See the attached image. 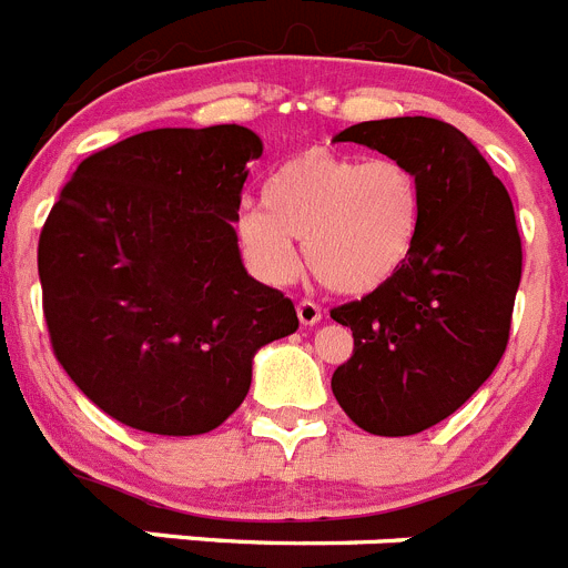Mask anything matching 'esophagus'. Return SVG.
Returning <instances> with one entry per match:
<instances>
[{"mask_svg": "<svg viewBox=\"0 0 568 568\" xmlns=\"http://www.w3.org/2000/svg\"><path fill=\"white\" fill-rule=\"evenodd\" d=\"M295 313H298V321L304 324V327H315V324L321 321V307L315 304V301H298Z\"/></svg>", "mask_w": 568, "mask_h": 568, "instance_id": "esophagus-1", "label": "esophagus"}]
</instances>
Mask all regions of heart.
Masks as SVG:
<instances>
[{"label": "heart", "instance_id": "b5f03b06", "mask_svg": "<svg viewBox=\"0 0 568 568\" xmlns=\"http://www.w3.org/2000/svg\"><path fill=\"white\" fill-rule=\"evenodd\" d=\"M424 193L393 155L361 159L310 148L275 164L261 204L235 219L241 250L273 284L298 273V241L315 278L333 293L364 295L393 278L420 230Z\"/></svg>", "mask_w": 568, "mask_h": 568}]
</instances>
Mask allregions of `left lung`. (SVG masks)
<instances>
[{"instance_id":"1","label":"left lung","mask_w":568,"mask_h":568,"mask_svg":"<svg viewBox=\"0 0 568 568\" xmlns=\"http://www.w3.org/2000/svg\"><path fill=\"white\" fill-rule=\"evenodd\" d=\"M333 142L400 159L424 193L404 267L329 313L355 338L333 373V395L366 433H424L460 409L504 358L524 261L515 207L480 150L438 119L361 122Z\"/></svg>"}]
</instances>
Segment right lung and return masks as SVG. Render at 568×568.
Segmentation results:
<instances>
[{
	"label": "right lung",
	"instance_id": "add662e5",
	"mask_svg": "<svg viewBox=\"0 0 568 568\" xmlns=\"http://www.w3.org/2000/svg\"><path fill=\"white\" fill-rule=\"evenodd\" d=\"M241 124L159 128L88 155L39 235L50 344L119 424L204 435L247 398L261 346L298 329L293 301L247 275Z\"/></svg>",
	"mask_w": 568,
	"mask_h": 568
}]
</instances>
